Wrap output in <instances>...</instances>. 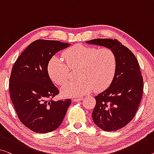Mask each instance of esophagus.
Segmentation results:
<instances>
[{
    "label": "esophagus",
    "instance_id": "34e87169",
    "mask_svg": "<svg viewBox=\"0 0 154 154\" xmlns=\"http://www.w3.org/2000/svg\"><path fill=\"white\" fill-rule=\"evenodd\" d=\"M82 97H80V98H73V101L74 102H79V101H80V100H82Z\"/></svg>",
    "mask_w": 154,
    "mask_h": 154
}]
</instances>
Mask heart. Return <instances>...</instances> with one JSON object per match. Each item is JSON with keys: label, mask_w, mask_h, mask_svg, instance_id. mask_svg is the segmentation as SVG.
<instances>
[{"label": "heart", "mask_w": 154, "mask_h": 154, "mask_svg": "<svg viewBox=\"0 0 154 154\" xmlns=\"http://www.w3.org/2000/svg\"><path fill=\"white\" fill-rule=\"evenodd\" d=\"M62 58H51L48 63L51 79L62 85L69 77V69L79 67V80L63 85L62 93L66 96L78 97L89 93L95 88L103 90L109 86L116 71V56L108 47H96L75 45L66 49Z\"/></svg>", "instance_id": "1"}]
</instances>
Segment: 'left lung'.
<instances>
[{"instance_id":"1","label":"left lung","mask_w":154,"mask_h":154,"mask_svg":"<svg viewBox=\"0 0 154 154\" xmlns=\"http://www.w3.org/2000/svg\"><path fill=\"white\" fill-rule=\"evenodd\" d=\"M86 42L110 48L116 56L114 78L105 91L95 96L92 118L103 131H117L133 119L140 105L144 82L139 63L134 54L116 39L96 38Z\"/></svg>"}]
</instances>
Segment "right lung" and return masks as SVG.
I'll return each instance as SVG.
<instances>
[{"label":"right lung","mask_w":154,"mask_h":154,"mask_svg":"<svg viewBox=\"0 0 154 154\" xmlns=\"http://www.w3.org/2000/svg\"><path fill=\"white\" fill-rule=\"evenodd\" d=\"M69 43L36 40L32 42L14 63L9 78V93L20 121L36 133L56 129L62 123L71 99L54 101L59 94L48 74V63Z\"/></svg>","instance_id":"add662e5"}]
</instances>
